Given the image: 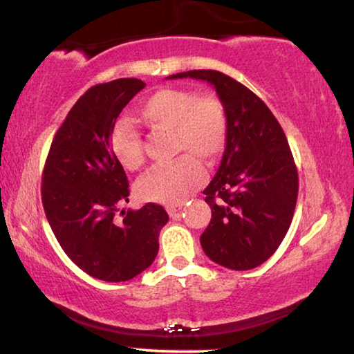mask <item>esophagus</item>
Instances as JSON below:
<instances>
[{
    "label": "esophagus",
    "instance_id": "1",
    "mask_svg": "<svg viewBox=\"0 0 354 354\" xmlns=\"http://www.w3.org/2000/svg\"><path fill=\"white\" fill-rule=\"evenodd\" d=\"M184 207V203H175V205H167V211L170 216H175L179 209Z\"/></svg>",
    "mask_w": 354,
    "mask_h": 354
}]
</instances>
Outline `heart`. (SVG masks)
I'll return each mask as SVG.
<instances>
[{"mask_svg": "<svg viewBox=\"0 0 354 354\" xmlns=\"http://www.w3.org/2000/svg\"><path fill=\"white\" fill-rule=\"evenodd\" d=\"M143 122L154 130H173L175 152L184 154L167 165H156L136 183L145 202L175 205L197 189L205 179L203 160L214 165L229 138V118L224 103L214 95H198L187 88H160L138 106ZM111 151L125 170L143 163V141L129 120L120 119L109 135Z\"/></svg>", "mask_w": 354, "mask_h": 354, "instance_id": "b5f03b06", "label": "heart"}]
</instances>
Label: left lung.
<instances>
[{
	"label": "left lung",
	"mask_w": 354,
	"mask_h": 354,
	"mask_svg": "<svg viewBox=\"0 0 354 354\" xmlns=\"http://www.w3.org/2000/svg\"><path fill=\"white\" fill-rule=\"evenodd\" d=\"M207 81L224 103L229 138L203 194L211 221L200 243L211 261L251 270L278 250L291 225L299 192L286 135L267 104L243 84L214 70L168 76Z\"/></svg>",
	"instance_id": "obj_1"
}]
</instances>
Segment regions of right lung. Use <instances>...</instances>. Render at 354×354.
Masks as SVG:
<instances>
[{
  "instance_id": "1",
  "label": "right lung",
  "mask_w": 354,
  "mask_h": 354,
  "mask_svg": "<svg viewBox=\"0 0 354 354\" xmlns=\"http://www.w3.org/2000/svg\"><path fill=\"white\" fill-rule=\"evenodd\" d=\"M145 86L122 77L88 88L57 130L42 173V207L55 239L81 270L109 283L135 278L154 262L168 221L156 203L115 216L130 191L109 135Z\"/></svg>"
}]
</instances>
